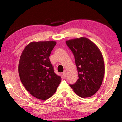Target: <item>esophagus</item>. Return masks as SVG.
Listing matches in <instances>:
<instances>
[{"mask_svg": "<svg viewBox=\"0 0 122 122\" xmlns=\"http://www.w3.org/2000/svg\"><path fill=\"white\" fill-rule=\"evenodd\" d=\"M63 76L64 77H66L67 76V71H64L63 72Z\"/></svg>", "mask_w": 122, "mask_h": 122, "instance_id": "1", "label": "esophagus"}]
</instances>
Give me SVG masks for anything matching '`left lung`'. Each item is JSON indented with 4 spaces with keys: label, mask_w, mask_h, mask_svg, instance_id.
<instances>
[{
    "label": "left lung",
    "mask_w": 122,
    "mask_h": 122,
    "mask_svg": "<svg viewBox=\"0 0 122 122\" xmlns=\"http://www.w3.org/2000/svg\"><path fill=\"white\" fill-rule=\"evenodd\" d=\"M73 53L79 79L70 86L79 97L93 95L99 90L105 73L104 62L99 49L92 41L85 37L66 41Z\"/></svg>",
    "instance_id": "8db88e82"
}]
</instances>
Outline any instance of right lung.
I'll list each match as a JSON object with an SVG mask.
<instances>
[{
  "mask_svg": "<svg viewBox=\"0 0 122 122\" xmlns=\"http://www.w3.org/2000/svg\"><path fill=\"white\" fill-rule=\"evenodd\" d=\"M54 41L32 42L20 56L18 72L25 87L33 97L46 100L56 92L61 77L54 72L49 56L56 45Z\"/></svg>",
  "mask_w": 122,
  "mask_h": 122,
  "instance_id": "obj_1",
  "label": "right lung"
}]
</instances>
